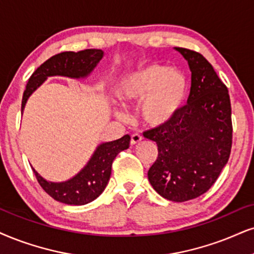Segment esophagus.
Returning <instances> with one entry per match:
<instances>
[{"label": "esophagus", "mask_w": 254, "mask_h": 254, "mask_svg": "<svg viewBox=\"0 0 254 254\" xmlns=\"http://www.w3.org/2000/svg\"><path fill=\"white\" fill-rule=\"evenodd\" d=\"M142 136L140 134H133L132 137H130V145H136V143L141 142Z\"/></svg>", "instance_id": "obj_1"}]
</instances>
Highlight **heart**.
Returning a JSON list of instances; mask_svg holds the SVG:
<instances>
[{
	"label": "heart",
	"mask_w": 254,
	"mask_h": 254,
	"mask_svg": "<svg viewBox=\"0 0 254 254\" xmlns=\"http://www.w3.org/2000/svg\"><path fill=\"white\" fill-rule=\"evenodd\" d=\"M189 93L186 75L160 64H151L127 74L117 88L118 98L125 105L142 101V119L152 127L173 122L183 111Z\"/></svg>",
	"instance_id": "b5f03b06"
}]
</instances>
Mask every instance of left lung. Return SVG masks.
<instances>
[{
	"label": "left lung",
	"instance_id": "8db88e82",
	"mask_svg": "<svg viewBox=\"0 0 254 254\" xmlns=\"http://www.w3.org/2000/svg\"><path fill=\"white\" fill-rule=\"evenodd\" d=\"M189 62L192 82L187 105L173 122L145 132L158 145L148 171L156 192L171 201L198 198L211 189L227 164L232 119L227 87L200 53L175 47Z\"/></svg>",
	"mask_w": 254,
	"mask_h": 254
}]
</instances>
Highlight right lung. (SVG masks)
<instances>
[{"instance_id": "right-lung-1", "label": "right lung", "mask_w": 254, "mask_h": 254, "mask_svg": "<svg viewBox=\"0 0 254 254\" xmlns=\"http://www.w3.org/2000/svg\"><path fill=\"white\" fill-rule=\"evenodd\" d=\"M103 58L101 49L64 52L43 62L28 80L22 98L21 112L29 96L49 76H67L71 79L87 77ZM130 136L124 135L114 141L103 142L96 147L87 165L71 179L64 183H52L43 179L33 168L40 186L56 201L67 205H86L95 200L107 186L112 173V164L119 153L129 147Z\"/></svg>"}]
</instances>
